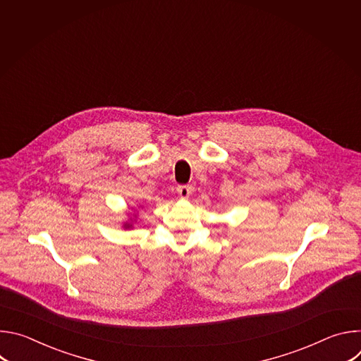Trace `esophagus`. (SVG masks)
I'll list each match as a JSON object with an SVG mask.
<instances>
[{"instance_id":"obj_1","label":"esophagus","mask_w":361,"mask_h":361,"mask_svg":"<svg viewBox=\"0 0 361 361\" xmlns=\"http://www.w3.org/2000/svg\"><path fill=\"white\" fill-rule=\"evenodd\" d=\"M191 191H192V187L191 185H178L177 187V192H178V195L181 197V198H187L190 194H191Z\"/></svg>"}]
</instances>
